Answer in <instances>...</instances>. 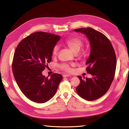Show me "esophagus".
Returning a JSON list of instances; mask_svg holds the SVG:
<instances>
[{
    "label": "esophagus",
    "mask_w": 129,
    "mask_h": 129,
    "mask_svg": "<svg viewBox=\"0 0 129 129\" xmlns=\"http://www.w3.org/2000/svg\"><path fill=\"white\" fill-rule=\"evenodd\" d=\"M71 75H69V74H64V75H63V77H68V76H70Z\"/></svg>",
    "instance_id": "esophagus-1"
}]
</instances>
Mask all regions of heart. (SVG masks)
Listing matches in <instances>:
<instances>
[{
    "mask_svg": "<svg viewBox=\"0 0 129 129\" xmlns=\"http://www.w3.org/2000/svg\"><path fill=\"white\" fill-rule=\"evenodd\" d=\"M83 44L82 40L78 38H71L68 39L65 41V45L75 54L79 52ZM58 50H59V47L57 45L54 46L53 49V55L54 56H56L57 55ZM60 68L66 72H70L71 71L70 66L66 63L62 64L60 66Z\"/></svg>",
    "mask_w": 129,
    "mask_h": 129,
    "instance_id": "1",
    "label": "heart"
}]
</instances>
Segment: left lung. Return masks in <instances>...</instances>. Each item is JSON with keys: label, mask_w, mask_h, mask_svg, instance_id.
Listing matches in <instances>:
<instances>
[{"label": "left lung", "mask_w": 129, "mask_h": 129, "mask_svg": "<svg viewBox=\"0 0 129 129\" xmlns=\"http://www.w3.org/2000/svg\"><path fill=\"white\" fill-rule=\"evenodd\" d=\"M85 34L90 45V53L85 64L91 78L82 80L76 90L79 95L87 101L100 98L106 93L114 80L116 67V57L111 43L103 34L88 27L74 30Z\"/></svg>", "instance_id": "obj_1"}]
</instances>
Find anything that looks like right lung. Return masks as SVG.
I'll return each mask as SVG.
<instances>
[{"label":"right lung","instance_id":"1","mask_svg":"<svg viewBox=\"0 0 129 129\" xmlns=\"http://www.w3.org/2000/svg\"><path fill=\"white\" fill-rule=\"evenodd\" d=\"M61 37L38 32L22 40L12 62L14 79L24 95L33 102L44 103L55 95L62 79L61 74L45 77L42 72L52 61L53 49Z\"/></svg>","mask_w":129,"mask_h":129}]
</instances>
